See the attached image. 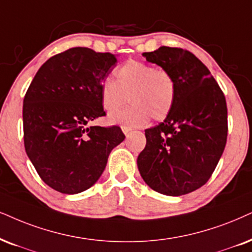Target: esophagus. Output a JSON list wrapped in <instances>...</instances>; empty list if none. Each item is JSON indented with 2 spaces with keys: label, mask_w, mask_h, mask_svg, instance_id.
Returning a JSON list of instances; mask_svg holds the SVG:
<instances>
[{
  "label": "esophagus",
  "mask_w": 252,
  "mask_h": 252,
  "mask_svg": "<svg viewBox=\"0 0 252 252\" xmlns=\"http://www.w3.org/2000/svg\"><path fill=\"white\" fill-rule=\"evenodd\" d=\"M131 128H129V126H122V131H123V133H124V135H128V133L130 132V131H131Z\"/></svg>",
  "instance_id": "esophagus-1"
}]
</instances>
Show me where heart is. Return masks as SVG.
<instances>
[{"label": "heart", "mask_w": 252, "mask_h": 252, "mask_svg": "<svg viewBox=\"0 0 252 252\" xmlns=\"http://www.w3.org/2000/svg\"><path fill=\"white\" fill-rule=\"evenodd\" d=\"M115 81L106 80L100 86L103 109L112 113L129 96L133 106L119 113L110 114L111 123L138 126L150 117L161 121L168 116L176 102V81L171 73L148 63L129 60L114 71Z\"/></svg>", "instance_id": "heart-1"}]
</instances>
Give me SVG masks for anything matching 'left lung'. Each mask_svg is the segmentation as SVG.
<instances>
[{"instance_id": "obj_1", "label": "left lung", "mask_w": 252, "mask_h": 252, "mask_svg": "<svg viewBox=\"0 0 252 252\" xmlns=\"http://www.w3.org/2000/svg\"><path fill=\"white\" fill-rule=\"evenodd\" d=\"M146 62L166 69L176 81V102L158 126L145 130V149L137 158L149 187L170 196L203 186L227 142V103L209 69L189 51L161 46L144 52Z\"/></svg>"}]
</instances>
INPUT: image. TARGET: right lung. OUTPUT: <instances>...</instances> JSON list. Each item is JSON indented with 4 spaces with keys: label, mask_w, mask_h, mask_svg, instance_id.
Listing matches in <instances>:
<instances>
[{
    "label": "right lung",
    "mask_w": 252,
    "mask_h": 252,
    "mask_svg": "<svg viewBox=\"0 0 252 252\" xmlns=\"http://www.w3.org/2000/svg\"><path fill=\"white\" fill-rule=\"evenodd\" d=\"M117 62L111 53L73 47L41 65L23 102L25 151L41 180L78 194L98 180L122 130L91 126L104 116L100 86Z\"/></svg>",
    "instance_id": "obj_1"
}]
</instances>
